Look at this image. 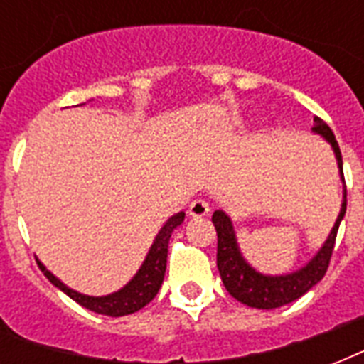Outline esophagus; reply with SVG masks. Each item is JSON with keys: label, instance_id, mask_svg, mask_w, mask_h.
<instances>
[{"label": "esophagus", "instance_id": "1", "mask_svg": "<svg viewBox=\"0 0 364 364\" xmlns=\"http://www.w3.org/2000/svg\"><path fill=\"white\" fill-rule=\"evenodd\" d=\"M188 215L191 217H205L210 215V204L205 200H193L188 205Z\"/></svg>", "mask_w": 364, "mask_h": 364}]
</instances>
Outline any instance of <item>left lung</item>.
I'll return each mask as SVG.
<instances>
[{
    "label": "left lung",
    "instance_id": "left-lung-1",
    "mask_svg": "<svg viewBox=\"0 0 364 364\" xmlns=\"http://www.w3.org/2000/svg\"><path fill=\"white\" fill-rule=\"evenodd\" d=\"M316 134H321L331 145L336 154L340 168V177L344 181V170H342V153H340L338 141L334 137L333 130L323 119L316 117L314 119V128ZM346 215V183H344V202L340 215L334 223L333 230L328 234L327 242L317 251L314 259L300 270L287 274V276H264L260 272L253 270L245 262V259L240 253L236 234H234L232 221L225 211L217 210L211 217L213 227L217 230V268L221 274V279L225 287L234 299L240 300L242 304H247L251 308L259 310H274L279 306H285L293 300L300 299L302 294L308 293L316 283H319L328 268L331 257H333L334 242H336V232H338L340 221Z\"/></svg>",
    "mask_w": 364,
    "mask_h": 364
}]
</instances>
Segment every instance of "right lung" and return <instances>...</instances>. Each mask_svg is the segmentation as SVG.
Masks as SVG:
<instances>
[{"mask_svg": "<svg viewBox=\"0 0 364 364\" xmlns=\"http://www.w3.org/2000/svg\"><path fill=\"white\" fill-rule=\"evenodd\" d=\"M183 219H185V213L179 211V213H176L166 221L164 227L160 228V232L156 234V238H154L153 245L149 249L147 257L143 260L141 268L137 270L136 276L132 277L130 282L126 283L122 289H119L117 293H111L107 296H88V294L77 293V291H73V289L60 282L58 277L53 276L39 260H37V264H39L43 274L47 276L48 282L56 285L60 291H64L70 299L75 300L77 304H81L82 308H87L94 314H102V316L109 317L130 316L134 311L141 310L143 306H147L159 293L160 285L164 282L168 243H170L171 232L181 225Z\"/></svg>", "mask_w": 364, "mask_h": 364, "instance_id": "add662e5", "label": "right lung"}]
</instances>
